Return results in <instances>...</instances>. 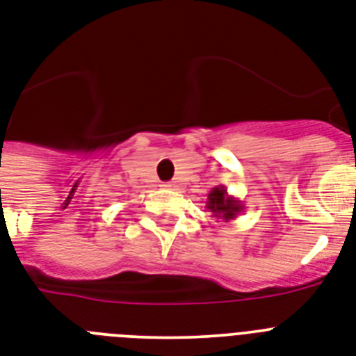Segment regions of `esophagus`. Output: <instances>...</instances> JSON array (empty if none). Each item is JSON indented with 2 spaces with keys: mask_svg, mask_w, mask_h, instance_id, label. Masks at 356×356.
I'll list each match as a JSON object with an SVG mask.
<instances>
[{
  "mask_svg": "<svg viewBox=\"0 0 356 356\" xmlns=\"http://www.w3.org/2000/svg\"><path fill=\"white\" fill-rule=\"evenodd\" d=\"M163 188H166V190H177V184H175V183H164Z\"/></svg>",
  "mask_w": 356,
  "mask_h": 356,
  "instance_id": "esophagus-1",
  "label": "esophagus"
}]
</instances>
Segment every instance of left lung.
<instances>
[{"label":"left lung","instance_id":"1","mask_svg":"<svg viewBox=\"0 0 356 356\" xmlns=\"http://www.w3.org/2000/svg\"><path fill=\"white\" fill-rule=\"evenodd\" d=\"M243 203L238 197L230 195L227 192V188L221 186V184L212 188V192L208 193L207 210L212 212V218L221 219L225 223L238 218V213L243 212Z\"/></svg>","mask_w":356,"mask_h":356}]
</instances>
